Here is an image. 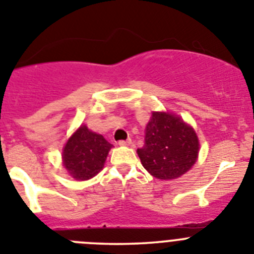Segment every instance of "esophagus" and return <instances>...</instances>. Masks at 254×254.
<instances>
[{
  "mask_svg": "<svg viewBox=\"0 0 254 254\" xmlns=\"http://www.w3.org/2000/svg\"><path fill=\"white\" fill-rule=\"evenodd\" d=\"M118 144H119L120 146H127V145H130V144H131V139L129 138V139H127V140H120Z\"/></svg>",
  "mask_w": 254,
  "mask_h": 254,
  "instance_id": "34e87169",
  "label": "esophagus"
}]
</instances>
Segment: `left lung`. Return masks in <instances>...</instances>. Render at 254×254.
Listing matches in <instances>:
<instances>
[{"instance_id":"left-lung-1","label":"left lung","mask_w":254,"mask_h":254,"mask_svg":"<svg viewBox=\"0 0 254 254\" xmlns=\"http://www.w3.org/2000/svg\"><path fill=\"white\" fill-rule=\"evenodd\" d=\"M198 151L199 141L193 127L173 114L153 113L138 155L153 177L170 181L193 167Z\"/></svg>"}]
</instances>
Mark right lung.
Returning a JSON list of instances; mask_svg holds the SVG:
<instances>
[{"label": "right lung", "mask_w": 254, "mask_h": 254, "mask_svg": "<svg viewBox=\"0 0 254 254\" xmlns=\"http://www.w3.org/2000/svg\"><path fill=\"white\" fill-rule=\"evenodd\" d=\"M111 144L103 135L81 125L64 148V167L76 181H87L104 167Z\"/></svg>", "instance_id": "right-lung-1"}]
</instances>
